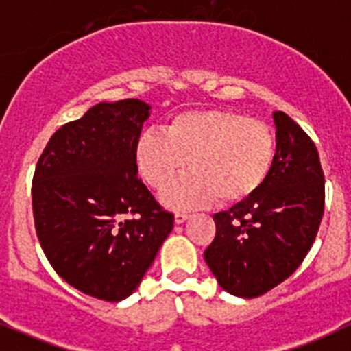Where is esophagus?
I'll return each instance as SVG.
<instances>
[{"instance_id":"obj_1","label":"esophagus","mask_w":351,"mask_h":351,"mask_svg":"<svg viewBox=\"0 0 351 351\" xmlns=\"http://www.w3.org/2000/svg\"><path fill=\"white\" fill-rule=\"evenodd\" d=\"M189 217H190V214H186V213H176L175 214V223L182 224V223H185Z\"/></svg>"}]
</instances>
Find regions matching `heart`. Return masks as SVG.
<instances>
[{
    "mask_svg": "<svg viewBox=\"0 0 351 351\" xmlns=\"http://www.w3.org/2000/svg\"><path fill=\"white\" fill-rule=\"evenodd\" d=\"M276 159L269 128L231 110H192L166 121L162 134L137 138L134 162L151 189L161 190L186 168L190 173L162 192L168 209L238 204L262 189Z\"/></svg>",
    "mask_w": 351,
    "mask_h": 351,
    "instance_id": "1",
    "label": "heart"
}]
</instances>
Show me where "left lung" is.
Segmentation results:
<instances>
[{
  "mask_svg": "<svg viewBox=\"0 0 351 351\" xmlns=\"http://www.w3.org/2000/svg\"><path fill=\"white\" fill-rule=\"evenodd\" d=\"M276 159L257 193L214 214L216 237L204 252L228 293L255 298L283 283L311 250L324 214L317 149L283 111H273Z\"/></svg>",
  "mask_w": 351,
  "mask_h": 351,
  "instance_id": "left-lung-1",
  "label": "left lung"
}]
</instances>
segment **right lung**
I'll return each instance as SVG.
<instances>
[{
	"label": "right lung",
	"instance_id": "right-lung-1",
	"mask_svg": "<svg viewBox=\"0 0 351 351\" xmlns=\"http://www.w3.org/2000/svg\"><path fill=\"white\" fill-rule=\"evenodd\" d=\"M149 117L141 99L96 104L49 138L34 173V221L47 261L99 300L130 297L173 230L175 217L137 178L134 162Z\"/></svg>",
	"mask_w": 351,
	"mask_h": 351
}]
</instances>
